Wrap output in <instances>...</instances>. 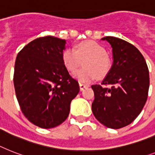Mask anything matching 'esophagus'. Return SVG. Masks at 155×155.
<instances>
[{
    "instance_id": "34e87169",
    "label": "esophagus",
    "mask_w": 155,
    "mask_h": 155,
    "mask_svg": "<svg viewBox=\"0 0 155 155\" xmlns=\"http://www.w3.org/2000/svg\"><path fill=\"white\" fill-rule=\"evenodd\" d=\"M87 87H89V85H87V84H82V83H80V91H84V89Z\"/></svg>"
}]
</instances>
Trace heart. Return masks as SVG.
I'll list each match as a JSON object with an SVG mask.
<instances>
[{"mask_svg": "<svg viewBox=\"0 0 155 155\" xmlns=\"http://www.w3.org/2000/svg\"><path fill=\"white\" fill-rule=\"evenodd\" d=\"M106 49L95 41H84L73 48H66L62 52V60L69 71H75L81 64L84 68L74 73V77L82 83L105 77L110 70L111 62L107 56Z\"/></svg>", "mask_w": 155, "mask_h": 155, "instance_id": "b5f03b06", "label": "heart"}]
</instances>
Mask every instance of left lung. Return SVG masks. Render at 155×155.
Returning a JSON list of instances; mask_svg holds the SVG:
<instances>
[{
    "label": "left lung",
    "instance_id": "obj_1",
    "mask_svg": "<svg viewBox=\"0 0 155 155\" xmlns=\"http://www.w3.org/2000/svg\"><path fill=\"white\" fill-rule=\"evenodd\" d=\"M102 40L111 45L113 64L102 84L91 86L95 94L91 108L99 123L119 129L130 124L143 110L148 96L149 70L133 45L114 36Z\"/></svg>",
    "mask_w": 155,
    "mask_h": 155
}]
</instances>
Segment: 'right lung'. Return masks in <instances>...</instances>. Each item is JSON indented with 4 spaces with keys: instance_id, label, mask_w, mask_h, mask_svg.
Listing matches in <instances>:
<instances>
[{
    "instance_id": "1",
    "label": "right lung",
    "mask_w": 155,
    "mask_h": 155,
    "mask_svg": "<svg viewBox=\"0 0 155 155\" xmlns=\"http://www.w3.org/2000/svg\"><path fill=\"white\" fill-rule=\"evenodd\" d=\"M66 41L40 37L21 49L15 62L16 99L25 116L34 125L48 129L64 122L71 100L80 91L62 60Z\"/></svg>"
}]
</instances>
